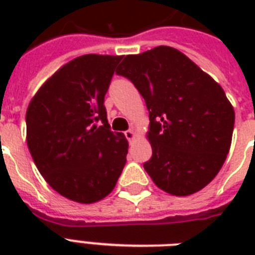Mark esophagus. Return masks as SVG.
I'll return each mask as SVG.
<instances>
[{
  "instance_id": "obj_1",
  "label": "esophagus",
  "mask_w": 255,
  "mask_h": 255,
  "mask_svg": "<svg viewBox=\"0 0 255 255\" xmlns=\"http://www.w3.org/2000/svg\"><path fill=\"white\" fill-rule=\"evenodd\" d=\"M124 136H126V139H127L128 141H131V140L135 139L136 133L133 132V129H128V131L124 132Z\"/></svg>"
}]
</instances>
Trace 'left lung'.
Wrapping results in <instances>:
<instances>
[{"mask_svg": "<svg viewBox=\"0 0 255 255\" xmlns=\"http://www.w3.org/2000/svg\"><path fill=\"white\" fill-rule=\"evenodd\" d=\"M116 74L135 85L149 111L152 157L144 169L153 182L173 196L208 185L225 163L234 128L221 86L169 46L127 55Z\"/></svg>", "mask_w": 255, "mask_h": 255, "instance_id": "1", "label": "left lung"}]
</instances>
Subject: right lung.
Listing matches in <instances>:
<instances>
[{
  "label": "right lung",
  "instance_id": "obj_1",
  "mask_svg": "<svg viewBox=\"0 0 255 255\" xmlns=\"http://www.w3.org/2000/svg\"><path fill=\"white\" fill-rule=\"evenodd\" d=\"M122 58L87 54L70 61L26 111V141L38 170L54 190L81 204L111 193L127 161V139L111 131L104 107Z\"/></svg>",
  "mask_w": 255,
  "mask_h": 255
}]
</instances>
